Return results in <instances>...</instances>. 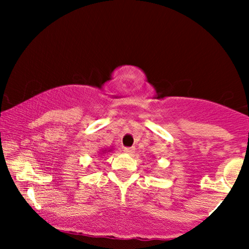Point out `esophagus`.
Returning <instances> with one entry per match:
<instances>
[{
    "instance_id": "obj_1",
    "label": "esophagus",
    "mask_w": 249,
    "mask_h": 249,
    "mask_svg": "<svg viewBox=\"0 0 249 249\" xmlns=\"http://www.w3.org/2000/svg\"><path fill=\"white\" fill-rule=\"evenodd\" d=\"M124 152L125 153V154L131 155L135 153V148L134 147H125V148H124Z\"/></svg>"
}]
</instances>
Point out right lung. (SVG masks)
<instances>
[{
    "label": "right lung",
    "mask_w": 249,
    "mask_h": 249,
    "mask_svg": "<svg viewBox=\"0 0 249 249\" xmlns=\"http://www.w3.org/2000/svg\"><path fill=\"white\" fill-rule=\"evenodd\" d=\"M111 151H112V148H104V149H102V151H100V153H98V155L103 156L105 154H107V153H110Z\"/></svg>",
    "instance_id": "1"
}]
</instances>
